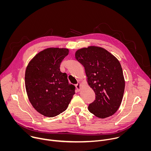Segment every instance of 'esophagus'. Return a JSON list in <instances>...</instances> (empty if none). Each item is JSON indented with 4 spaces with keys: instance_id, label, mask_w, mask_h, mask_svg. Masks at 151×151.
Here are the masks:
<instances>
[{
    "instance_id": "obj_1",
    "label": "esophagus",
    "mask_w": 151,
    "mask_h": 151,
    "mask_svg": "<svg viewBox=\"0 0 151 151\" xmlns=\"http://www.w3.org/2000/svg\"><path fill=\"white\" fill-rule=\"evenodd\" d=\"M75 87L76 89L78 91H79L81 90V83L79 82H78L77 84L75 85Z\"/></svg>"
}]
</instances>
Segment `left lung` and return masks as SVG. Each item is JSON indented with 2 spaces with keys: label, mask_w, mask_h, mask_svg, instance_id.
Here are the masks:
<instances>
[{
  "label": "left lung",
  "mask_w": 151,
  "mask_h": 151,
  "mask_svg": "<svg viewBox=\"0 0 151 151\" xmlns=\"http://www.w3.org/2000/svg\"><path fill=\"white\" fill-rule=\"evenodd\" d=\"M75 58L84 67L88 84L96 95L88 111L105 118L119 107L125 88L122 69L119 61L110 52L98 47L78 50Z\"/></svg>",
  "instance_id": "1"
}]
</instances>
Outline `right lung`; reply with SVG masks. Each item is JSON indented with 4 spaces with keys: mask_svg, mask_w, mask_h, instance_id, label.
Instances as JSON below:
<instances>
[{
    "mask_svg": "<svg viewBox=\"0 0 151 151\" xmlns=\"http://www.w3.org/2000/svg\"><path fill=\"white\" fill-rule=\"evenodd\" d=\"M68 54V49L47 48L36 55L27 67L25 85L29 99L45 116L54 117L64 112L75 93L67 74L60 70L61 61Z\"/></svg>",
    "mask_w": 151,
    "mask_h": 151,
    "instance_id": "1",
    "label": "right lung"
}]
</instances>
